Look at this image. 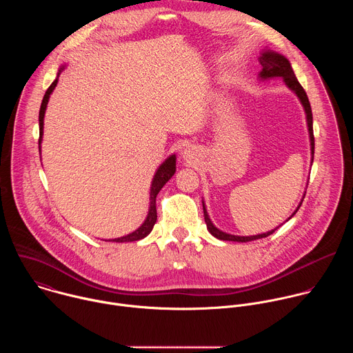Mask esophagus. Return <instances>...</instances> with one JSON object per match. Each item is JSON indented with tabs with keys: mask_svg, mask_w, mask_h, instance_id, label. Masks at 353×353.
Segmentation results:
<instances>
[{
	"mask_svg": "<svg viewBox=\"0 0 353 353\" xmlns=\"http://www.w3.org/2000/svg\"><path fill=\"white\" fill-rule=\"evenodd\" d=\"M196 157H198V150H196L195 146L190 145V146H185V148L183 149L181 158H183L187 163H192V162L196 159Z\"/></svg>",
	"mask_w": 353,
	"mask_h": 353,
	"instance_id": "1",
	"label": "esophagus"
}]
</instances>
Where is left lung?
Wrapping results in <instances>:
<instances>
[{
  "label": "left lung",
  "instance_id": "left-lung-1",
  "mask_svg": "<svg viewBox=\"0 0 353 353\" xmlns=\"http://www.w3.org/2000/svg\"><path fill=\"white\" fill-rule=\"evenodd\" d=\"M259 61L260 64L263 65V70L259 74V78L261 81H265V79H271V78H282L285 85L299 97L301 106H303L305 109V113H306V121H307V130H309V137H310V149H312V163H313V158H314V135H313V114H312V108H310V102H309V97L305 92V89L301 88V85L299 83V81L296 79V75L292 70V65L289 63V60L274 52V50H263L260 57H259ZM305 198V195H303ZM301 205V201L299 207L296 208V211L286 219V222L297 212V210L300 208ZM203 210H204V219H205V223H207V228H208V232L219 239V240H225V241H239V243H245V241H251V240H257V239H263V237H267L270 234H272L278 228L267 232V233H260V234H254V236H234V234H230V233H226V232H222L219 230L214 223L210 219V215L207 212V208H205V203L203 201Z\"/></svg>",
  "mask_w": 353,
  "mask_h": 353
}]
</instances>
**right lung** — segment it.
Listing matches in <instances>:
<instances>
[{
	"instance_id": "add662e5",
	"label": "right lung",
	"mask_w": 353,
	"mask_h": 353,
	"mask_svg": "<svg viewBox=\"0 0 353 353\" xmlns=\"http://www.w3.org/2000/svg\"><path fill=\"white\" fill-rule=\"evenodd\" d=\"M67 65H61V68L59 70L57 78L54 79V82L48 86V89L44 93V97L41 100V106H40V112H39V150H40V143L43 139V125H44V113L47 109V103H48V99L50 94L53 93L54 88L57 86L59 82V75L63 72V70ZM176 173V155H170L157 170L152 184H150V192H149V210H148V215L146 219L143 221V223L134 230L132 233L123 236V237H117V239H112L109 241H116V243H128V241H137L141 240L143 237H146L150 232L154 229V225L157 223L158 215H157V195L159 194V191L162 190V187L172 179V176ZM108 241V240H106Z\"/></svg>"
}]
</instances>
